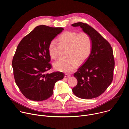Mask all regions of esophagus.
I'll return each mask as SVG.
<instances>
[{
    "instance_id": "obj_1",
    "label": "esophagus",
    "mask_w": 129,
    "mask_h": 129,
    "mask_svg": "<svg viewBox=\"0 0 129 129\" xmlns=\"http://www.w3.org/2000/svg\"><path fill=\"white\" fill-rule=\"evenodd\" d=\"M64 77L65 78H69L70 77V76L69 75H68V74H65V76H64Z\"/></svg>"
}]
</instances>
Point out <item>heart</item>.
Listing matches in <instances>:
<instances>
[{
	"instance_id": "b5f03b06",
	"label": "heart",
	"mask_w": 129,
	"mask_h": 129,
	"mask_svg": "<svg viewBox=\"0 0 129 129\" xmlns=\"http://www.w3.org/2000/svg\"><path fill=\"white\" fill-rule=\"evenodd\" d=\"M60 41L69 47L66 58H60L54 63L56 70L71 73L80 64L84 63L89 57L92 50V41L90 36L86 33L78 34L74 31H65L59 38ZM56 41L52 40L48 46V52L52 58L57 57Z\"/></svg>"
}]
</instances>
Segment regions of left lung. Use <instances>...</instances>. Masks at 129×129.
<instances>
[{
  "mask_svg": "<svg viewBox=\"0 0 129 129\" xmlns=\"http://www.w3.org/2000/svg\"><path fill=\"white\" fill-rule=\"evenodd\" d=\"M71 25L81 27L92 41L89 57L74 73L78 84L72 90L79 98L94 99L104 93L113 80L115 63L112 48L100 33L88 24L78 22Z\"/></svg>",
  "mask_w": 129,
  "mask_h": 129,
  "instance_id": "left-lung-1",
  "label": "left lung"
}]
</instances>
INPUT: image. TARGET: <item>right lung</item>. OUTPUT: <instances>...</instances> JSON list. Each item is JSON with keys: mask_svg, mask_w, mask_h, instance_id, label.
Listing matches in <instances>:
<instances>
[{"mask_svg": "<svg viewBox=\"0 0 129 129\" xmlns=\"http://www.w3.org/2000/svg\"><path fill=\"white\" fill-rule=\"evenodd\" d=\"M64 30L44 25L36 27L18 44L12 61L16 85L27 99L40 102L53 94L55 83L64 77L61 72L45 74L51 68L48 46Z\"/></svg>", "mask_w": 129, "mask_h": 129, "instance_id": "obj_1", "label": "right lung"}]
</instances>
